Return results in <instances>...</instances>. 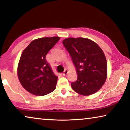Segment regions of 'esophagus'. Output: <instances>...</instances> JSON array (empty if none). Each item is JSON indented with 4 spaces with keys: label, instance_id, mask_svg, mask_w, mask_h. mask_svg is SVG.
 <instances>
[{
    "label": "esophagus",
    "instance_id": "34e87169",
    "mask_svg": "<svg viewBox=\"0 0 130 130\" xmlns=\"http://www.w3.org/2000/svg\"><path fill=\"white\" fill-rule=\"evenodd\" d=\"M67 73H68V70H67V69H66V70L64 71V72L63 73V74H62V75H63V76H66Z\"/></svg>",
    "mask_w": 130,
    "mask_h": 130
}]
</instances>
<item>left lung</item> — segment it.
<instances>
[{"label": "left lung", "instance_id": "8db88e82", "mask_svg": "<svg viewBox=\"0 0 130 130\" xmlns=\"http://www.w3.org/2000/svg\"><path fill=\"white\" fill-rule=\"evenodd\" d=\"M76 69L77 80L72 83L74 91L91 95L102 88L107 77V62L101 47L90 39L68 38L63 41Z\"/></svg>", "mask_w": 130, "mask_h": 130}]
</instances>
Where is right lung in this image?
I'll return each instance as SVG.
<instances>
[{"instance_id":"obj_1","label":"right lung","mask_w":130,"mask_h":130,"mask_svg":"<svg viewBox=\"0 0 130 130\" xmlns=\"http://www.w3.org/2000/svg\"><path fill=\"white\" fill-rule=\"evenodd\" d=\"M60 39L59 37L35 39L22 51L18 65V77L23 88L29 93L44 96L56 89L58 77L45 56Z\"/></svg>"}]
</instances>
